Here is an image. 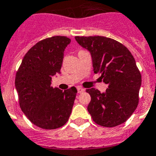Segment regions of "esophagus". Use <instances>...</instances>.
Masks as SVG:
<instances>
[{
    "mask_svg": "<svg viewBox=\"0 0 156 156\" xmlns=\"http://www.w3.org/2000/svg\"><path fill=\"white\" fill-rule=\"evenodd\" d=\"M84 91H85V90L83 89V88H82V87H77V92H78L79 94L83 93Z\"/></svg>",
    "mask_w": 156,
    "mask_h": 156,
    "instance_id": "obj_1",
    "label": "esophagus"
}]
</instances>
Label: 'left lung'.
Returning <instances> with one entry per match:
<instances>
[{
    "label": "left lung",
    "mask_w": 156,
    "mask_h": 156,
    "mask_svg": "<svg viewBox=\"0 0 156 156\" xmlns=\"http://www.w3.org/2000/svg\"><path fill=\"white\" fill-rule=\"evenodd\" d=\"M80 45L91 54L94 73L108 87L105 92L92 87L87 111L95 123L112 127L127 121L137 108L141 75L127 48L108 37H76Z\"/></svg>",
    "instance_id": "obj_1"
}]
</instances>
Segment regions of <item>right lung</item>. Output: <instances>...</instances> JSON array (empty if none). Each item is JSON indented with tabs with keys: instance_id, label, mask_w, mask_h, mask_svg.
Listing matches in <instances>:
<instances>
[{
	"instance_id": "1",
	"label": "right lung",
	"mask_w": 156,
	"mask_h": 156,
	"mask_svg": "<svg viewBox=\"0 0 156 156\" xmlns=\"http://www.w3.org/2000/svg\"><path fill=\"white\" fill-rule=\"evenodd\" d=\"M71 40L52 37L39 41L25 54L16 74L15 86L20 107L33 124L56 129L69 120L77 90L51 86L52 77L60 73L64 52Z\"/></svg>"
}]
</instances>
